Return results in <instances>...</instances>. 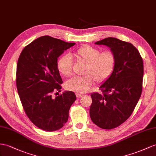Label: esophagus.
Instances as JSON below:
<instances>
[{
  "label": "esophagus",
  "mask_w": 156,
  "mask_h": 156,
  "mask_svg": "<svg viewBox=\"0 0 156 156\" xmlns=\"http://www.w3.org/2000/svg\"><path fill=\"white\" fill-rule=\"evenodd\" d=\"M76 98H82V96H83V95L82 94H76Z\"/></svg>",
  "instance_id": "esophagus-1"
}]
</instances>
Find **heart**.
<instances>
[{"label":"heart","instance_id":"b5f03b06","mask_svg":"<svg viewBox=\"0 0 156 156\" xmlns=\"http://www.w3.org/2000/svg\"><path fill=\"white\" fill-rule=\"evenodd\" d=\"M76 61L86 64L83 74L84 76H74L65 82L67 90L77 93H85L89 90L95 80L98 83L106 81L112 74L116 62L113 52H101L98 48L83 45L70 54ZM73 62L69 55H63L57 61L59 73L65 77L73 74Z\"/></svg>","mask_w":156,"mask_h":156}]
</instances>
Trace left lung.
<instances>
[{"mask_svg":"<svg viewBox=\"0 0 156 156\" xmlns=\"http://www.w3.org/2000/svg\"><path fill=\"white\" fill-rule=\"evenodd\" d=\"M110 48L116 58L112 74L99 88L103 94H91L90 115L92 122L103 129H112L129 119L141 96L143 61L133 44L115 37L95 42Z\"/></svg>","mask_w":156,"mask_h":156,"instance_id":"8db88e82","label":"left lung"}]
</instances>
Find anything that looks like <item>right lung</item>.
Wrapping results in <instances>:
<instances>
[{
    "instance_id": "add662e5",
    "label": "right lung",
    "mask_w": 156,
    "mask_h": 156,
    "mask_svg": "<svg viewBox=\"0 0 156 156\" xmlns=\"http://www.w3.org/2000/svg\"><path fill=\"white\" fill-rule=\"evenodd\" d=\"M75 44L45 35L26 46L19 57L16 86L20 99L30 121L43 130L61 129L76 99L71 91L52 98L53 92L61 91L62 83L58 58Z\"/></svg>"
}]
</instances>
